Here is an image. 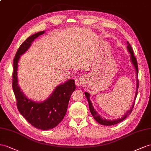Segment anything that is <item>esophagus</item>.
<instances>
[{
    "mask_svg": "<svg viewBox=\"0 0 151 151\" xmlns=\"http://www.w3.org/2000/svg\"><path fill=\"white\" fill-rule=\"evenodd\" d=\"M83 82H84V78L82 76L76 77L75 78V84L77 87H80L82 86V85L83 83Z\"/></svg>",
    "mask_w": 151,
    "mask_h": 151,
    "instance_id": "esophagus-1",
    "label": "esophagus"
}]
</instances>
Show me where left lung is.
I'll return each instance as SVG.
<instances>
[{
	"label": "left lung",
	"instance_id": "left-lung-1",
	"mask_svg": "<svg viewBox=\"0 0 151 151\" xmlns=\"http://www.w3.org/2000/svg\"><path fill=\"white\" fill-rule=\"evenodd\" d=\"M127 48L128 50V51L130 53V56H131V62H132V63L134 65V67L135 68V70H136V73H137V90H136V93H135V97H134V102L132 105V106L131 107L130 110H129L128 111H127V112L125 114V115L123 116L121 118H119L117 119H115V120H113V121H111V120H107L105 119H103L102 117H101L97 112H96V111L94 110L93 106H92V104L91 101L90 100V94L89 93H88L87 92H85V95H86V98L87 99V101L88 103V106H89V109H90V111L92 114V115L93 116L94 119L96 120V121H97L98 123H99L101 125H105V126H111V125H114L116 124L121 122V121H122L123 120H124L127 116L131 114V111H132L133 109V107L134 105V103H135V99L137 98V96L138 94V88L139 87V80H138V64H137V61L136 59V57L134 56V53H133V50L131 48V46L130 45V44L129 43L128 41H127Z\"/></svg>",
	"mask_w": 151,
	"mask_h": 151
}]
</instances>
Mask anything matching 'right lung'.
Masks as SVG:
<instances>
[{"label": "right lung", "mask_w": 151, "mask_h": 151, "mask_svg": "<svg viewBox=\"0 0 151 151\" xmlns=\"http://www.w3.org/2000/svg\"><path fill=\"white\" fill-rule=\"evenodd\" d=\"M45 31L39 32L29 37L19 47L13 60V90L17 101V108L22 115L30 124L37 129L48 130L54 128L61 122L67 111L72 93L75 90L74 80L58 86L48 99L42 102H35L27 98L21 91L18 83V63L36 37Z\"/></svg>", "instance_id": "add662e5"}]
</instances>
